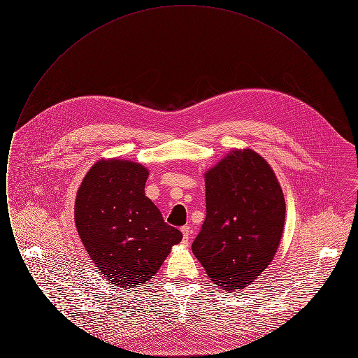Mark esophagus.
<instances>
[{"label": "esophagus", "instance_id": "1", "mask_svg": "<svg viewBox=\"0 0 358 358\" xmlns=\"http://www.w3.org/2000/svg\"><path fill=\"white\" fill-rule=\"evenodd\" d=\"M181 232H182V236H184V244H187V241H189V238H190V227L189 225H184L182 228H181Z\"/></svg>", "mask_w": 358, "mask_h": 358}]
</instances>
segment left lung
Returning a JSON list of instances; mask_svg holds the SVG:
<instances>
[{"label": "left lung", "instance_id": "1", "mask_svg": "<svg viewBox=\"0 0 358 358\" xmlns=\"http://www.w3.org/2000/svg\"><path fill=\"white\" fill-rule=\"evenodd\" d=\"M206 217L192 251L215 286L243 289L273 262L286 203L268 162L251 149L232 150L205 171Z\"/></svg>", "mask_w": 358, "mask_h": 358}]
</instances>
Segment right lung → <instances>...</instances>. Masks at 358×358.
<instances>
[{
	"instance_id": "1",
	"label": "right lung",
	"mask_w": 358,
	"mask_h": 358,
	"mask_svg": "<svg viewBox=\"0 0 358 358\" xmlns=\"http://www.w3.org/2000/svg\"><path fill=\"white\" fill-rule=\"evenodd\" d=\"M149 171L129 159H101L79 187L75 224L91 260L111 285L149 282L182 234L145 196Z\"/></svg>"
}]
</instances>
